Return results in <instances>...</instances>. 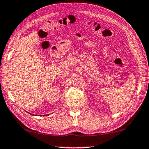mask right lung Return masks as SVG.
Segmentation results:
<instances>
[{"mask_svg": "<svg viewBox=\"0 0 149 149\" xmlns=\"http://www.w3.org/2000/svg\"><path fill=\"white\" fill-rule=\"evenodd\" d=\"M31 114V113H30ZM46 116H47V115H46Z\"/></svg>", "mask_w": 149, "mask_h": 149, "instance_id": "obj_1", "label": "right lung"}]
</instances>
